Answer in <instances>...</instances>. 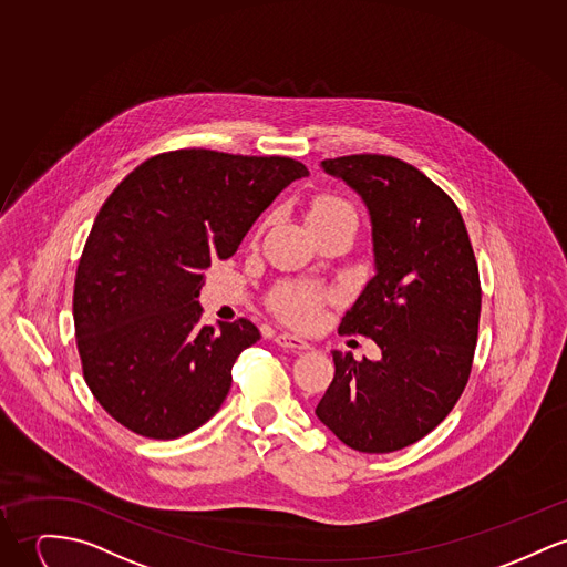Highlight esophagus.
Returning <instances> with one entry per match:
<instances>
[{"instance_id":"34e87169","label":"esophagus","mask_w":567,"mask_h":567,"mask_svg":"<svg viewBox=\"0 0 567 567\" xmlns=\"http://www.w3.org/2000/svg\"><path fill=\"white\" fill-rule=\"evenodd\" d=\"M274 341H276V346H280L282 349H291V351H305V349L310 348V343H306L305 339H300L296 334H289V332L278 334Z\"/></svg>"}]
</instances>
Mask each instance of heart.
<instances>
[{"mask_svg":"<svg viewBox=\"0 0 567 567\" xmlns=\"http://www.w3.org/2000/svg\"><path fill=\"white\" fill-rule=\"evenodd\" d=\"M341 218H355V209L346 198L334 196V194H321L310 200L308 221L312 228L319 224ZM326 300H328V293L319 287L282 285L271 298V308L285 321L308 328L319 321Z\"/></svg>","mask_w":567,"mask_h":567,"instance_id":"heart-1","label":"heart"}]
</instances>
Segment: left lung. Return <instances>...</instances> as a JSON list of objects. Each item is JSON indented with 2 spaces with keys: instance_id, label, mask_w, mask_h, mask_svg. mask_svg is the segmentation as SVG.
I'll list each match as a JSON object with an SVG mask.
<instances>
[{
  "instance_id": "obj_1",
  "label": "left lung",
  "mask_w": 567,
  "mask_h": 567,
  "mask_svg": "<svg viewBox=\"0 0 567 567\" xmlns=\"http://www.w3.org/2000/svg\"><path fill=\"white\" fill-rule=\"evenodd\" d=\"M364 200L375 276L339 326L380 360L332 351L334 380L317 419L353 451L391 453L427 436L466 389L477 346L480 267L457 205L389 155L321 162Z\"/></svg>"
}]
</instances>
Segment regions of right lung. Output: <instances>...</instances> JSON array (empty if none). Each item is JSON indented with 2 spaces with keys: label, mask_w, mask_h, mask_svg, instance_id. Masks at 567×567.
Instances as JSON below:
<instances>
[{
  "label": "right lung",
  "mask_w": 567,
  "mask_h": 567,
  "mask_svg": "<svg viewBox=\"0 0 567 567\" xmlns=\"http://www.w3.org/2000/svg\"><path fill=\"white\" fill-rule=\"evenodd\" d=\"M305 164L181 148L140 164L103 203L73 291L84 380L133 434L185 436L226 399L248 319L200 326L212 259H228Z\"/></svg>",
  "instance_id": "right-lung-1"
}]
</instances>
